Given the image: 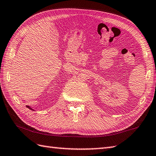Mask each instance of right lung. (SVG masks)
Returning a JSON list of instances; mask_svg holds the SVG:
<instances>
[{
	"label": "right lung",
	"instance_id": "add662e5",
	"mask_svg": "<svg viewBox=\"0 0 156 156\" xmlns=\"http://www.w3.org/2000/svg\"><path fill=\"white\" fill-rule=\"evenodd\" d=\"M27 108H29L30 109H31V110H32V111H35V110H34V109H32V108H31V107H30V106H27Z\"/></svg>",
	"mask_w": 156,
	"mask_h": 156
}]
</instances>
